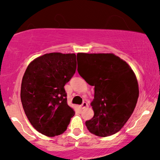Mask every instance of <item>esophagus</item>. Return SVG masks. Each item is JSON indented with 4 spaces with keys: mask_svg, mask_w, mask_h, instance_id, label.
Wrapping results in <instances>:
<instances>
[{
    "mask_svg": "<svg viewBox=\"0 0 160 160\" xmlns=\"http://www.w3.org/2000/svg\"><path fill=\"white\" fill-rule=\"evenodd\" d=\"M87 106H88L87 102H82V104H81V108H82V109H84V108L87 107Z\"/></svg>",
    "mask_w": 160,
    "mask_h": 160,
    "instance_id": "obj_1",
    "label": "esophagus"
}]
</instances>
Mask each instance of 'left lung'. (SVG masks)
<instances>
[{"mask_svg": "<svg viewBox=\"0 0 160 160\" xmlns=\"http://www.w3.org/2000/svg\"><path fill=\"white\" fill-rule=\"evenodd\" d=\"M78 73L95 86L91 105L94 117L86 121L91 133L107 137L123 127L132 114L139 95L138 84L130 66L112 53H78Z\"/></svg>", "mask_w": 160, "mask_h": 160, "instance_id": "8db88e82", "label": "left lung"}]
</instances>
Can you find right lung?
I'll use <instances>...</instances> for the list:
<instances>
[{"label": "right lung", "instance_id": "1", "mask_svg": "<svg viewBox=\"0 0 160 160\" xmlns=\"http://www.w3.org/2000/svg\"><path fill=\"white\" fill-rule=\"evenodd\" d=\"M74 53H47L28 66L21 86V102L37 131L48 137L66 131L75 112L68 105L64 86L76 71Z\"/></svg>", "mask_w": 160, "mask_h": 160}]
</instances>
